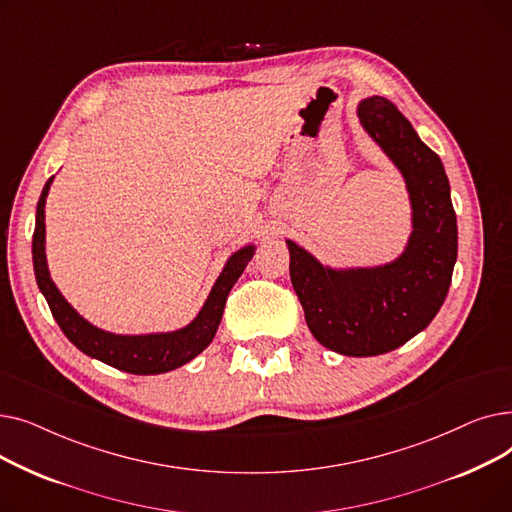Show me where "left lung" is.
Listing matches in <instances>:
<instances>
[{"mask_svg": "<svg viewBox=\"0 0 512 512\" xmlns=\"http://www.w3.org/2000/svg\"><path fill=\"white\" fill-rule=\"evenodd\" d=\"M357 116L405 178L413 232L405 251L375 267L334 270L297 242L290 280L319 344L346 357H375L409 342L440 311L456 263V213L442 159L384 97H367Z\"/></svg>", "mask_w": 512, "mask_h": 512, "instance_id": "left-lung-1", "label": "left lung"}]
</instances>
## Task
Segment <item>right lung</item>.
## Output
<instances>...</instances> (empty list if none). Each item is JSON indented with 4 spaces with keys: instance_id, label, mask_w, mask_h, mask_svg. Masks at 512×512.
I'll list each match as a JSON object with an SVG mask.
<instances>
[{
    "instance_id": "right-lung-1",
    "label": "right lung",
    "mask_w": 512,
    "mask_h": 512,
    "mask_svg": "<svg viewBox=\"0 0 512 512\" xmlns=\"http://www.w3.org/2000/svg\"><path fill=\"white\" fill-rule=\"evenodd\" d=\"M51 182L53 176L45 182L43 193L37 203L33 234V267L39 290L43 292L51 315L58 321V326L62 328L66 338L85 355L134 375L166 373L176 367H182L184 363L193 361L199 353H203L213 340L215 332H218L228 294L240 278V274L245 272L247 263L253 259L255 245L242 247L228 257L224 270L218 276V280H215L205 305L188 326L174 332L137 336L105 332L89 324L83 315H78V311L62 297V292L49 276L45 257V199Z\"/></svg>"
}]
</instances>
